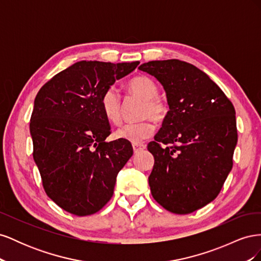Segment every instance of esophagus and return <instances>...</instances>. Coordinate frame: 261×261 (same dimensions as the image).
Masks as SVG:
<instances>
[{
    "instance_id": "34e87169",
    "label": "esophagus",
    "mask_w": 261,
    "mask_h": 261,
    "mask_svg": "<svg viewBox=\"0 0 261 261\" xmlns=\"http://www.w3.org/2000/svg\"><path fill=\"white\" fill-rule=\"evenodd\" d=\"M133 149H134V152L137 153V152L141 151V150L146 149V145H144V144H134Z\"/></svg>"
}]
</instances>
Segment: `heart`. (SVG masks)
<instances>
[{
    "instance_id": "heart-1",
    "label": "heart",
    "mask_w": 261,
    "mask_h": 261,
    "mask_svg": "<svg viewBox=\"0 0 261 261\" xmlns=\"http://www.w3.org/2000/svg\"><path fill=\"white\" fill-rule=\"evenodd\" d=\"M127 87L130 92L137 94L144 99L141 107V117H151L154 122H162L168 114L169 107L167 101L158 96L156 84L147 76H136L128 82ZM101 109L108 120L118 124L121 122L122 100L121 94L114 87L110 88L103 93L101 99ZM154 132V125L150 118L135 123H126L122 125L115 133V137L129 141L132 144H140Z\"/></svg>"
}]
</instances>
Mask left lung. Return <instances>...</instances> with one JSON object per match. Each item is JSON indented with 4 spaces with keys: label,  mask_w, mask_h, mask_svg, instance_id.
<instances>
[{
    "label": "left lung",
    "mask_w": 261,
    "mask_h": 261,
    "mask_svg": "<svg viewBox=\"0 0 261 261\" xmlns=\"http://www.w3.org/2000/svg\"><path fill=\"white\" fill-rule=\"evenodd\" d=\"M139 69L162 84L170 108L148 144L154 156L150 191L168 211L192 213L216 199L232 170L235 109L220 87L189 63L151 61Z\"/></svg>",
    "instance_id": "8db88e82"
}]
</instances>
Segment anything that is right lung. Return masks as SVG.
Segmentation results:
<instances>
[{
	"mask_svg": "<svg viewBox=\"0 0 261 261\" xmlns=\"http://www.w3.org/2000/svg\"><path fill=\"white\" fill-rule=\"evenodd\" d=\"M138 65V61H81L37 93L30 118L34 160L46 195L72 215L89 216L103 208L118 172L133 155L129 141H106L111 127L101 99Z\"/></svg>",
	"mask_w": 261,
	"mask_h": 261,
	"instance_id": "obj_1",
	"label": "right lung"
}]
</instances>
